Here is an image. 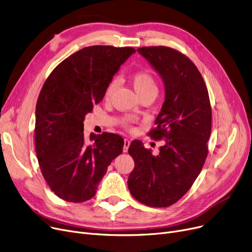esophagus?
I'll use <instances>...</instances> for the list:
<instances>
[{
    "instance_id": "1",
    "label": "esophagus",
    "mask_w": 252,
    "mask_h": 252,
    "mask_svg": "<svg viewBox=\"0 0 252 252\" xmlns=\"http://www.w3.org/2000/svg\"><path fill=\"white\" fill-rule=\"evenodd\" d=\"M129 146H130V139L125 138V139H124V147H123V151H124V153H126V152L128 151Z\"/></svg>"
}]
</instances>
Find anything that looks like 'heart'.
Segmentation results:
<instances>
[{
  "label": "heart",
  "mask_w": 252,
  "mask_h": 252,
  "mask_svg": "<svg viewBox=\"0 0 252 252\" xmlns=\"http://www.w3.org/2000/svg\"><path fill=\"white\" fill-rule=\"evenodd\" d=\"M132 84L140 97L143 96V95L151 94V93L157 94V91H158L157 83H156L153 75L147 69H140L135 71L132 76ZM117 86H118L117 80H113L105 89L104 97L110 98L112 96V94L114 93L115 89L117 88ZM123 122L125 125L128 126L131 122V120L129 118H126L123 120Z\"/></svg>",
  "instance_id": "heart-1"
}]
</instances>
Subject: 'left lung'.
<instances>
[{"label": "left lung", "mask_w": 252, "mask_h": 252, "mask_svg": "<svg viewBox=\"0 0 252 252\" xmlns=\"http://www.w3.org/2000/svg\"><path fill=\"white\" fill-rule=\"evenodd\" d=\"M165 85V101L149 135L165 139L157 156L140 140L128 153L134 169L128 178L131 195L150 207H168L193 186L208 155L211 105L199 69L182 52L166 46L138 48Z\"/></svg>", "instance_id": "left-lung-1"}]
</instances>
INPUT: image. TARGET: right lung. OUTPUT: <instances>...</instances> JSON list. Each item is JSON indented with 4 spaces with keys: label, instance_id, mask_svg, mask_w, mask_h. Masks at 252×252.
<instances>
[{
    "label": "right lung",
    "instance_id": "1",
    "mask_svg": "<svg viewBox=\"0 0 252 252\" xmlns=\"http://www.w3.org/2000/svg\"><path fill=\"white\" fill-rule=\"evenodd\" d=\"M132 47H85L59 63L45 81L35 106L34 145L41 172L54 194L81 203L96 194L111 162L123 152L124 139L103 132L84 136V119Z\"/></svg>",
    "mask_w": 252,
    "mask_h": 252
}]
</instances>
